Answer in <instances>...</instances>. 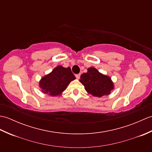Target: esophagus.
<instances>
[{"label": "esophagus", "mask_w": 152, "mask_h": 152, "mask_svg": "<svg viewBox=\"0 0 152 152\" xmlns=\"http://www.w3.org/2000/svg\"><path fill=\"white\" fill-rule=\"evenodd\" d=\"M76 78L77 79H79L80 78V74H76Z\"/></svg>", "instance_id": "1"}]
</instances>
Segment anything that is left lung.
<instances>
[{
  "label": "left lung",
  "mask_w": 152,
  "mask_h": 152,
  "mask_svg": "<svg viewBox=\"0 0 152 152\" xmlns=\"http://www.w3.org/2000/svg\"><path fill=\"white\" fill-rule=\"evenodd\" d=\"M79 81L84 86L88 94L96 97L108 95L114 89V82L110 77L101 73L94 67L88 68V72L80 76Z\"/></svg>",
  "instance_id": "left-lung-1"
}]
</instances>
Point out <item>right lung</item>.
<instances>
[{
	"mask_svg": "<svg viewBox=\"0 0 152 152\" xmlns=\"http://www.w3.org/2000/svg\"><path fill=\"white\" fill-rule=\"evenodd\" d=\"M76 79L70 67L59 65L46 76L42 77L39 87L42 92L48 95L56 96L62 95L69 83Z\"/></svg>",
	"mask_w": 152,
	"mask_h": 152,
	"instance_id": "1",
	"label": "right lung"
}]
</instances>
